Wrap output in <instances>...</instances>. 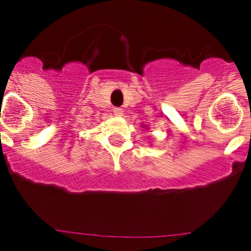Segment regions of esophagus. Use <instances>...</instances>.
Wrapping results in <instances>:
<instances>
[{
  "label": "esophagus",
  "mask_w": 251,
  "mask_h": 251,
  "mask_svg": "<svg viewBox=\"0 0 251 251\" xmlns=\"http://www.w3.org/2000/svg\"><path fill=\"white\" fill-rule=\"evenodd\" d=\"M113 112H114V115H117V117H122L123 115V109L122 108H114Z\"/></svg>",
  "instance_id": "obj_1"
}]
</instances>
